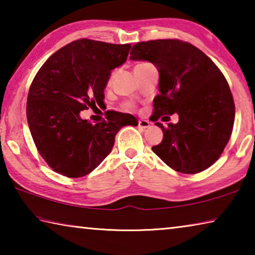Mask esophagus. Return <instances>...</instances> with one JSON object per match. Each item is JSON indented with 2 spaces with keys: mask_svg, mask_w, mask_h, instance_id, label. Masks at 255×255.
<instances>
[{
  "mask_svg": "<svg viewBox=\"0 0 255 255\" xmlns=\"http://www.w3.org/2000/svg\"><path fill=\"white\" fill-rule=\"evenodd\" d=\"M138 126H139L140 128H143V129H146V128H148L150 126V123L148 122V120L141 119V120H139V122H138Z\"/></svg>",
  "mask_w": 255,
  "mask_h": 255,
  "instance_id": "obj_1",
  "label": "esophagus"
}]
</instances>
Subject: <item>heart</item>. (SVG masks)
<instances>
[{"label": "heart", "mask_w": 255, "mask_h": 255, "mask_svg": "<svg viewBox=\"0 0 255 255\" xmlns=\"http://www.w3.org/2000/svg\"><path fill=\"white\" fill-rule=\"evenodd\" d=\"M143 64H145V63H143ZM143 64H138L137 66L143 65ZM137 66H136V67H137ZM114 74H115V73H112V74H111V77H110V80L112 79V76H114ZM125 108H126V109H131V108H132V105H126V106H125Z\"/></svg>", "instance_id": "b5f03b06"}]
</instances>
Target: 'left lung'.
Here are the masks:
<instances>
[{
  "label": "left lung",
  "instance_id": "obj_1",
  "mask_svg": "<svg viewBox=\"0 0 255 255\" xmlns=\"http://www.w3.org/2000/svg\"><path fill=\"white\" fill-rule=\"evenodd\" d=\"M132 60L157 67L159 94L153 100V122L178 114L179 123L164 127L153 152L172 169L196 174L221 156L230 140L235 105L225 76L208 56L189 42L158 39L132 46ZM162 118V119H163Z\"/></svg>",
  "mask_w": 255,
  "mask_h": 255
}]
</instances>
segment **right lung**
<instances>
[{
	"label": "right lung",
	"mask_w": 255,
	"mask_h": 255,
	"mask_svg": "<svg viewBox=\"0 0 255 255\" xmlns=\"http://www.w3.org/2000/svg\"><path fill=\"white\" fill-rule=\"evenodd\" d=\"M131 46L79 39L46 60L30 85L27 120L38 152L57 173L81 178L111 152L115 137L133 116L110 111L96 125L81 111L102 105L111 71L126 62Z\"/></svg>",
	"instance_id": "right-lung-1"
}]
</instances>
